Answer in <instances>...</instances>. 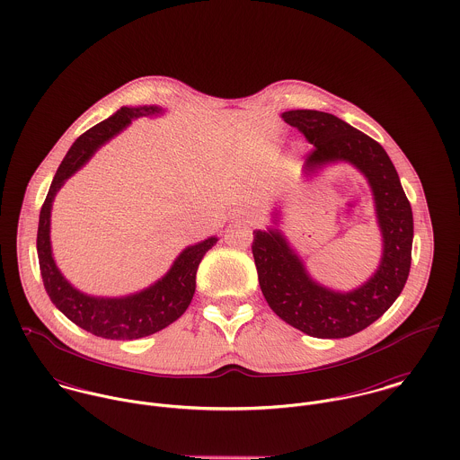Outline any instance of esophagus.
Returning a JSON list of instances; mask_svg holds the SVG:
<instances>
[{
  "instance_id": "34e87169",
  "label": "esophagus",
  "mask_w": 460,
  "mask_h": 460,
  "mask_svg": "<svg viewBox=\"0 0 460 460\" xmlns=\"http://www.w3.org/2000/svg\"><path fill=\"white\" fill-rule=\"evenodd\" d=\"M243 216H244V217H246V219H252V217H253V214H252V212H250V210H246V212H243Z\"/></svg>"
}]
</instances>
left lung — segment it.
Segmentation results:
<instances>
[{"mask_svg": "<svg viewBox=\"0 0 460 460\" xmlns=\"http://www.w3.org/2000/svg\"><path fill=\"white\" fill-rule=\"evenodd\" d=\"M283 120L314 145L305 170L347 161L370 182L383 234V257L374 276L350 292H334L310 278L281 232H253V259L270 310L315 338H345L376 323L400 296L411 269L412 210L386 150L365 132L315 110L285 111Z\"/></svg>", "mask_w": 460, "mask_h": 460, "instance_id": "obj_1", "label": "left lung"}]
</instances>
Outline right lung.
Instances as JSON below:
<instances>
[{"label":"right lung","instance_id":"1","mask_svg":"<svg viewBox=\"0 0 460 460\" xmlns=\"http://www.w3.org/2000/svg\"><path fill=\"white\" fill-rule=\"evenodd\" d=\"M157 113H161V108L157 106L120 108L108 120L81 134L66 152L40 208L37 253L48 296L75 326L108 340L143 338L175 323L188 310L193 299L198 265L203 255L217 243V237H208L195 246L186 248L159 281L126 297L86 296L66 281L55 263L49 241L51 207L64 182L93 155L102 143L129 126L131 120Z\"/></svg>","mask_w":460,"mask_h":460}]
</instances>
